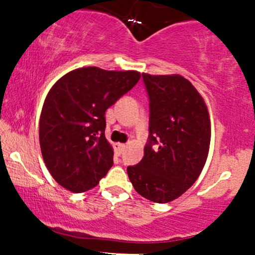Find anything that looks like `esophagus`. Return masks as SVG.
Returning <instances> with one entry per match:
<instances>
[{"mask_svg":"<svg viewBox=\"0 0 255 255\" xmlns=\"http://www.w3.org/2000/svg\"><path fill=\"white\" fill-rule=\"evenodd\" d=\"M125 147H126V145L121 144V142H116V144H114V148H115L116 154H119V156L122 153V152H124Z\"/></svg>","mask_w":255,"mask_h":255,"instance_id":"esophagus-1","label":"esophagus"}]
</instances>
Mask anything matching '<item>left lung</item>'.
I'll use <instances>...</instances> for the list:
<instances>
[{
  "mask_svg": "<svg viewBox=\"0 0 255 255\" xmlns=\"http://www.w3.org/2000/svg\"><path fill=\"white\" fill-rule=\"evenodd\" d=\"M150 97V135L139 164L128 166L134 189L153 203L183 194L209 156L211 121L204 98L182 75L142 73Z\"/></svg>",
  "mask_w": 255,
  "mask_h": 255,
  "instance_id": "left-lung-1",
  "label": "left lung"
}]
</instances>
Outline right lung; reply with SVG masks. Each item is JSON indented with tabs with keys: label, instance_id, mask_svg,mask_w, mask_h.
Instances as JSON below:
<instances>
[{
	"label": "right lung",
	"instance_id": "obj_1",
	"mask_svg": "<svg viewBox=\"0 0 255 255\" xmlns=\"http://www.w3.org/2000/svg\"><path fill=\"white\" fill-rule=\"evenodd\" d=\"M136 71L84 67L58 79L44 101L39 144L54 180L73 193L92 189L114 164L105 111L134 87Z\"/></svg>",
	"mask_w": 255,
	"mask_h": 255
}]
</instances>
